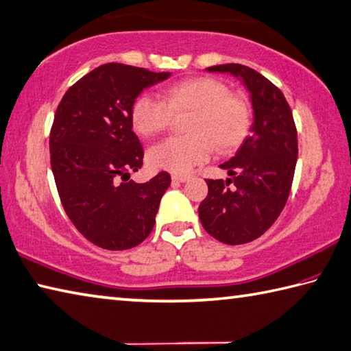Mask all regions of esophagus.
<instances>
[{
    "label": "esophagus",
    "mask_w": 351,
    "mask_h": 351,
    "mask_svg": "<svg viewBox=\"0 0 351 351\" xmlns=\"http://www.w3.org/2000/svg\"><path fill=\"white\" fill-rule=\"evenodd\" d=\"M173 180L178 182V183H184L186 180H189V176H186V174H173Z\"/></svg>",
    "instance_id": "1"
}]
</instances>
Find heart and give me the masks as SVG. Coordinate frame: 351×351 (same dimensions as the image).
<instances>
[{"instance_id":"b5f03b06","label":"heart","mask_w":351,"mask_h":351,"mask_svg":"<svg viewBox=\"0 0 351 351\" xmlns=\"http://www.w3.org/2000/svg\"><path fill=\"white\" fill-rule=\"evenodd\" d=\"M162 99L138 95L131 105L130 119L137 134L154 137L168 128L173 113L191 114L184 125L188 136L171 137L148 151L151 168L188 174L213 154L228 153L246 137L250 110L246 99L230 93L215 77L197 76L168 85Z\"/></svg>"}]
</instances>
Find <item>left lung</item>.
I'll return each mask as SVG.
<instances>
[{
    "label": "left lung",
    "mask_w": 351,
    "mask_h": 351,
    "mask_svg": "<svg viewBox=\"0 0 351 351\" xmlns=\"http://www.w3.org/2000/svg\"><path fill=\"white\" fill-rule=\"evenodd\" d=\"M206 70L240 77L254 108L250 134L237 154L220 165L230 178L206 180L208 197L198 206L204 230L235 246L261 237L286 206L298 157V136L286 97L269 79L241 64Z\"/></svg>",
    "instance_id": "left-lung-1"
}]
</instances>
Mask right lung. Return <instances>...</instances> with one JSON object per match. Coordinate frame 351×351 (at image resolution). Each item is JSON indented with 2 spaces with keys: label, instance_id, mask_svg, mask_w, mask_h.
Here are the masks:
<instances>
[{
  "label": "right lung",
  "instance_id": "obj_1",
  "mask_svg": "<svg viewBox=\"0 0 351 351\" xmlns=\"http://www.w3.org/2000/svg\"><path fill=\"white\" fill-rule=\"evenodd\" d=\"M169 71L104 64L71 85L50 131V163L59 198L71 223L107 250L141 244L154 228L168 173L147 183L130 180L142 168L143 148L133 131L131 105Z\"/></svg>",
  "mask_w": 351,
  "mask_h": 351
}]
</instances>
